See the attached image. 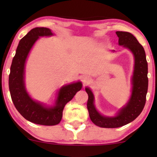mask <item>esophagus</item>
I'll use <instances>...</instances> for the list:
<instances>
[{"instance_id": "obj_1", "label": "esophagus", "mask_w": 157, "mask_h": 157, "mask_svg": "<svg viewBox=\"0 0 157 157\" xmlns=\"http://www.w3.org/2000/svg\"><path fill=\"white\" fill-rule=\"evenodd\" d=\"M87 79H86V78H84V79H83V82H84V83H86L87 82Z\"/></svg>"}]
</instances>
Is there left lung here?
Here are the masks:
<instances>
[{
	"instance_id": "obj_1",
	"label": "left lung",
	"mask_w": 157,
	"mask_h": 157,
	"mask_svg": "<svg viewBox=\"0 0 157 157\" xmlns=\"http://www.w3.org/2000/svg\"><path fill=\"white\" fill-rule=\"evenodd\" d=\"M119 44L128 48L134 56L135 64L132 78V94L128 104L121 109L115 117H103L96 110L94 104V95L89 88L86 91L89 95L87 109L91 121L102 128H118L134 121L142 111L146 104L148 90V64L143 46L132 33L124 31H117Z\"/></svg>"
}]
</instances>
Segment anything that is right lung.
<instances>
[{
  "label": "right lung",
  "mask_w": 157,
  "mask_h": 157,
  "mask_svg": "<svg viewBox=\"0 0 157 157\" xmlns=\"http://www.w3.org/2000/svg\"><path fill=\"white\" fill-rule=\"evenodd\" d=\"M51 35H53L51 31L47 28L38 27L31 30L19 42L9 74L10 93L15 107L28 121L44 126H54L60 123L65 105L82 87L81 82L62 87L59 91L56 106L51 108H46L31 99L27 94L23 76L28 54L39 36Z\"/></svg>",
  "instance_id": "right-lung-1"
}]
</instances>
